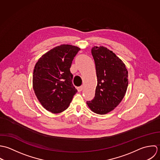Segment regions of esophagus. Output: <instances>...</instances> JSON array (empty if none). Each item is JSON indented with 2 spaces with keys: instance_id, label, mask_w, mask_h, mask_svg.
<instances>
[{
  "instance_id": "34e87169",
  "label": "esophagus",
  "mask_w": 160,
  "mask_h": 160,
  "mask_svg": "<svg viewBox=\"0 0 160 160\" xmlns=\"http://www.w3.org/2000/svg\"><path fill=\"white\" fill-rule=\"evenodd\" d=\"M78 92H81L82 90H83V86L82 85V86H80V87H78Z\"/></svg>"
}]
</instances>
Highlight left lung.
I'll list each match as a JSON object with an SVG mask.
<instances>
[{
	"label": "left lung",
	"mask_w": 160,
	"mask_h": 160,
	"mask_svg": "<svg viewBox=\"0 0 160 160\" xmlns=\"http://www.w3.org/2000/svg\"><path fill=\"white\" fill-rule=\"evenodd\" d=\"M98 83L95 95L87 104L98 114L112 111L122 100L128 86V72L125 64L112 52L103 46L92 49Z\"/></svg>",
	"instance_id": "8db88e82"
}]
</instances>
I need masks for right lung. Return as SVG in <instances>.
<instances>
[{
  "label": "right lung",
  "mask_w": 160,
  "mask_h": 160,
  "mask_svg": "<svg viewBox=\"0 0 160 160\" xmlns=\"http://www.w3.org/2000/svg\"><path fill=\"white\" fill-rule=\"evenodd\" d=\"M80 49L62 44L44 54L34 67L32 86L41 105L52 113H59L69 106L77 90L72 84L70 68Z\"/></svg>",
  "instance_id": "add662e5"
}]
</instances>
